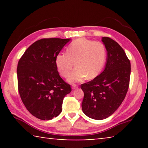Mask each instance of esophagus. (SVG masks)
Wrapping results in <instances>:
<instances>
[{
	"instance_id": "esophagus-1",
	"label": "esophagus",
	"mask_w": 148,
	"mask_h": 148,
	"mask_svg": "<svg viewBox=\"0 0 148 148\" xmlns=\"http://www.w3.org/2000/svg\"><path fill=\"white\" fill-rule=\"evenodd\" d=\"M77 88V86H76V85H72V89H76Z\"/></svg>"
}]
</instances>
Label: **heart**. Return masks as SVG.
I'll use <instances>...</instances> for the list:
<instances>
[{"instance_id": "1", "label": "heart", "mask_w": 148, "mask_h": 148, "mask_svg": "<svg viewBox=\"0 0 148 148\" xmlns=\"http://www.w3.org/2000/svg\"><path fill=\"white\" fill-rule=\"evenodd\" d=\"M106 59V50L101 42L85 38L72 42L66 53H60L56 57V64L62 76L66 77L73 66L76 68L69 76L70 83L82 82L87 77L94 78L101 73Z\"/></svg>"}]
</instances>
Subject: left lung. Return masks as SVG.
Wrapping results in <instances>:
<instances>
[{
	"instance_id": "obj_1",
	"label": "left lung",
	"mask_w": 148,
	"mask_h": 148,
	"mask_svg": "<svg viewBox=\"0 0 148 148\" xmlns=\"http://www.w3.org/2000/svg\"><path fill=\"white\" fill-rule=\"evenodd\" d=\"M101 40L107 54L104 71L81 86L84 92L82 111L97 120L108 117L121 104L128 91L131 75V62L119 44L108 37H102Z\"/></svg>"
}]
</instances>
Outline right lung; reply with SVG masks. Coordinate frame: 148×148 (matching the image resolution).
I'll return each instance as SVG.
<instances>
[{
	"mask_svg": "<svg viewBox=\"0 0 148 148\" xmlns=\"http://www.w3.org/2000/svg\"><path fill=\"white\" fill-rule=\"evenodd\" d=\"M71 38H44L31 45L18 62L19 92L26 108L42 120L58 116L71 86L60 77L56 57Z\"/></svg>",
	"mask_w": 148,
	"mask_h": 148,
	"instance_id": "add662e5",
	"label": "right lung"
}]
</instances>
